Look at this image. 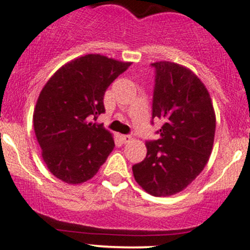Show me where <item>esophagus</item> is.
Returning a JSON list of instances; mask_svg holds the SVG:
<instances>
[{"instance_id": "obj_1", "label": "esophagus", "mask_w": 250, "mask_h": 250, "mask_svg": "<svg viewBox=\"0 0 250 250\" xmlns=\"http://www.w3.org/2000/svg\"><path fill=\"white\" fill-rule=\"evenodd\" d=\"M120 138H121V140H122V142L125 143H125H129L130 140H132L130 135H121Z\"/></svg>"}]
</instances>
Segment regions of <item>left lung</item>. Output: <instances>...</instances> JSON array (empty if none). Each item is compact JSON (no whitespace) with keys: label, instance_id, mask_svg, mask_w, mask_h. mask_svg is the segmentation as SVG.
<instances>
[{"label":"left lung","instance_id":"8db88e82","mask_svg":"<svg viewBox=\"0 0 250 250\" xmlns=\"http://www.w3.org/2000/svg\"><path fill=\"white\" fill-rule=\"evenodd\" d=\"M155 68L152 118L162 121L160 138L146 142V157L133 166L137 183L150 195L186 189L204 169L214 145L216 116L204 83L189 68L168 61Z\"/></svg>","mask_w":250,"mask_h":250}]
</instances>
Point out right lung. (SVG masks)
<instances>
[{
  "label": "right lung",
  "instance_id": "right-lung-1",
  "mask_svg": "<svg viewBox=\"0 0 250 250\" xmlns=\"http://www.w3.org/2000/svg\"><path fill=\"white\" fill-rule=\"evenodd\" d=\"M132 62L90 53L69 61L51 77L34 108L33 123L48 171L64 183L81 184L98 173L115 147L96 123L104 95Z\"/></svg>",
  "mask_w": 250,
  "mask_h": 250
}]
</instances>
